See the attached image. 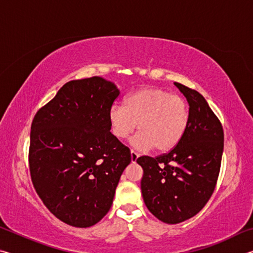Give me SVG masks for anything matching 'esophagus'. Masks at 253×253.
Returning a JSON list of instances; mask_svg holds the SVG:
<instances>
[{
    "label": "esophagus",
    "mask_w": 253,
    "mask_h": 253,
    "mask_svg": "<svg viewBox=\"0 0 253 253\" xmlns=\"http://www.w3.org/2000/svg\"><path fill=\"white\" fill-rule=\"evenodd\" d=\"M130 156H131V162L135 163L137 161V158L139 157V154L136 153L135 151H132V149H131V151H130Z\"/></svg>",
    "instance_id": "obj_1"
}]
</instances>
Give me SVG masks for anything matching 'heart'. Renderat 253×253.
<instances>
[{"instance_id":"1","label":"heart","mask_w":253,"mask_h":253,"mask_svg":"<svg viewBox=\"0 0 253 253\" xmlns=\"http://www.w3.org/2000/svg\"><path fill=\"white\" fill-rule=\"evenodd\" d=\"M108 117L110 130L118 139H126L138 124L140 131L131 144L139 151H170L181 142L190 123L186 101L160 88L131 92L124 99V107L111 106Z\"/></svg>"}]
</instances>
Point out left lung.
<instances>
[{
  "label": "left lung",
  "instance_id": "left-lung-1",
  "mask_svg": "<svg viewBox=\"0 0 253 253\" xmlns=\"http://www.w3.org/2000/svg\"><path fill=\"white\" fill-rule=\"evenodd\" d=\"M174 84L190 105V123L176 146L156 157L140 156V188L153 215L176 224L198 214L211 198L219 177L224 134L219 118L194 89Z\"/></svg>",
  "mask_w": 253,
  "mask_h": 253
}]
</instances>
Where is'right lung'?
Wrapping results in <instances>:
<instances>
[{
	"mask_svg": "<svg viewBox=\"0 0 253 253\" xmlns=\"http://www.w3.org/2000/svg\"><path fill=\"white\" fill-rule=\"evenodd\" d=\"M101 77L71 80L37 111L29 166L33 186L65 223L88 228L113 204L129 148L110 132L109 110L119 96Z\"/></svg>",
	"mask_w": 253,
	"mask_h": 253,
	"instance_id": "1",
	"label": "right lung"
}]
</instances>
